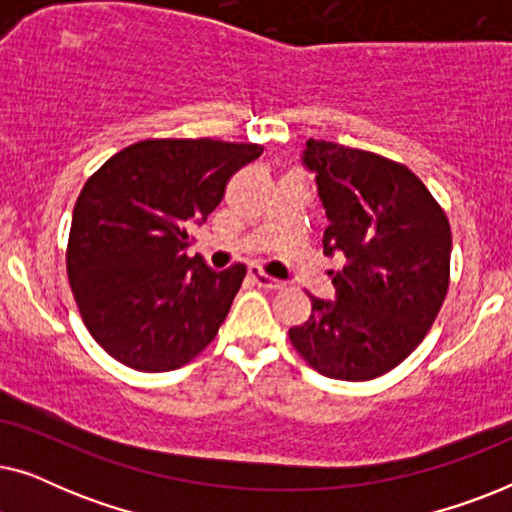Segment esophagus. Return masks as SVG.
I'll return each mask as SVG.
<instances>
[{
	"label": "esophagus",
	"instance_id": "34e87169",
	"mask_svg": "<svg viewBox=\"0 0 512 512\" xmlns=\"http://www.w3.org/2000/svg\"><path fill=\"white\" fill-rule=\"evenodd\" d=\"M249 275L254 277V282L261 286V289H268V291H277V289H282V282H279V279H275V277H270V275H265L263 270H258V268H249Z\"/></svg>",
	"mask_w": 512,
	"mask_h": 512
}]
</instances>
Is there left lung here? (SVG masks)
I'll return each instance as SVG.
<instances>
[{
  "label": "left lung",
  "mask_w": 512,
  "mask_h": 512,
  "mask_svg": "<svg viewBox=\"0 0 512 512\" xmlns=\"http://www.w3.org/2000/svg\"><path fill=\"white\" fill-rule=\"evenodd\" d=\"M328 226L324 254L345 258L335 300L289 331L296 352L333 380L363 382L408 359L436 321L450 286L447 216L408 167L377 153L307 139Z\"/></svg>",
  "instance_id": "obj_1"
}]
</instances>
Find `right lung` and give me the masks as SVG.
Masks as SVG:
<instances>
[{
    "instance_id": "add662e5",
    "label": "right lung",
    "mask_w": 512,
    "mask_h": 512,
    "mask_svg": "<svg viewBox=\"0 0 512 512\" xmlns=\"http://www.w3.org/2000/svg\"><path fill=\"white\" fill-rule=\"evenodd\" d=\"M263 153L219 139H146L111 156L74 205L67 275L104 352L142 373L195 359L228 317L247 268L188 258L193 226L233 174Z\"/></svg>"
}]
</instances>
